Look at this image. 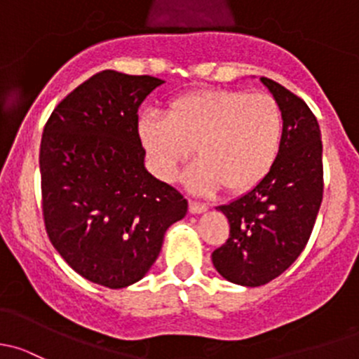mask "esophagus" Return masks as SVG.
Wrapping results in <instances>:
<instances>
[{"instance_id":"obj_1","label":"esophagus","mask_w":359,"mask_h":359,"mask_svg":"<svg viewBox=\"0 0 359 359\" xmlns=\"http://www.w3.org/2000/svg\"><path fill=\"white\" fill-rule=\"evenodd\" d=\"M207 209H209V205L207 204H202V202H197V201H190V212L191 214H202V212H205Z\"/></svg>"}]
</instances>
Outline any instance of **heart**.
Wrapping results in <instances>:
<instances>
[{"mask_svg": "<svg viewBox=\"0 0 359 359\" xmlns=\"http://www.w3.org/2000/svg\"><path fill=\"white\" fill-rule=\"evenodd\" d=\"M138 135L162 181L176 178L194 149L198 158L183 175L191 191L209 194L224 184L240 194L271 171L282 147L283 117L266 93L194 91L176 98L165 116H142Z\"/></svg>", "mask_w": 359, "mask_h": 359, "instance_id": "obj_1", "label": "heart"}]
</instances>
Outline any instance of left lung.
<instances>
[{"mask_svg":"<svg viewBox=\"0 0 359 359\" xmlns=\"http://www.w3.org/2000/svg\"><path fill=\"white\" fill-rule=\"evenodd\" d=\"M261 83L283 117L282 147L271 171L247 194L216 207L228 217L230 238L212 252L228 282L259 287L301 256L323 198V145L316 117L301 98L268 77Z\"/></svg>","mask_w":359,"mask_h":359,"instance_id":"obj_1","label":"left lung"}]
</instances>
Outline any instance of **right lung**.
<instances>
[{"mask_svg":"<svg viewBox=\"0 0 359 359\" xmlns=\"http://www.w3.org/2000/svg\"><path fill=\"white\" fill-rule=\"evenodd\" d=\"M164 83L103 70L48 119L39 152L43 216L57 252L109 289L140 282L171 224L187 216L180 191L150 175L138 109Z\"/></svg>","mask_w":359,"mask_h":359,"instance_id":"right-lung-1","label":"right lung"}]
</instances>
